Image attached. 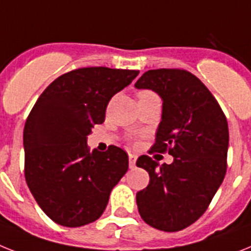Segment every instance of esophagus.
I'll return each instance as SVG.
<instances>
[{
  "label": "esophagus",
  "instance_id": "1",
  "mask_svg": "<svg viewBox=\"0 0 251 251\" xmlns=\"http://www.w3.org/2000/svg\"><path fill=\"white\" fill-rule=\"evenodd\" d=\"M136 163V155L135 154H129V166L130 168L135 167Z\"/></svg>",
  "mask_w": 251,
  "mask_h": 251
}]
</instances>
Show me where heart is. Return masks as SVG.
<instances>
[{"label": "heart", "mask_w": 251, "mask_h": 251, "mask_svg": "<svg viewBox=\"0 0 251 251\" xmlns=\"http://www.w3.org/2000/svg\"><path fill=\"white\" fill-rule=\"evenodd\" d=\"M142 94H149V92H142V93H139V96H142Z\"/></svg>", "instance_id": "b5f03b06"}]
</instances>
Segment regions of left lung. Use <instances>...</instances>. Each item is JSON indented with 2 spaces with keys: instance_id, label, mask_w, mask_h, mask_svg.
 <instances>
[{
  "instance_id": "8db88e82",
  "label": "left lung",
  "mask_w": 251,
  "mask_h": 251,
  "mask_svg": "<svg viewBox=\"0 0 251 251\" xmlns=\"http://www.w3.org/2000/svg\"><path fill=\"white\" fill-rule=\"evenodd\" d=\"M136 89L153 90L162 100V119L151 151L174 157L159 165L140 155L138 167L149 185L136 193L140 217L166 232L186 228L201 218L227 170L228 125L208 88L189 71L158 69L144 73Z\"/></svg>"
}]
</instances>
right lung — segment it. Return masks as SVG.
Listing matches in <instances>:
<instances>
[{"label":"right lung","instance_id":"add662e5","mask_svg":"<svg viewBox=\"0 0 251 251\" xmlns=\"http://www.w3.org/2000/svg\"><path fill=\"white\" fill-rule=\"evenodd\" d=\"M136 70L84 67L46 88L24 127L25 180L53 222L80 227L98 220L109 194L129 168L125 151H90L86 139L106 117L109 100L138 76Z\"/></svg>","mask_w":251,"mask_h":251}]
</instances>
